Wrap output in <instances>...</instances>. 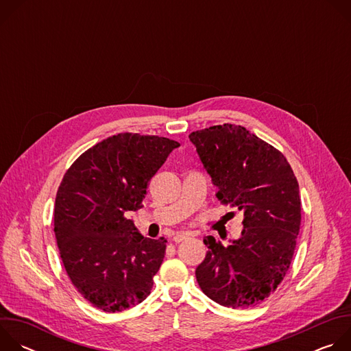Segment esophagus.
Wrapping results in <instances>:
<instances>
[{
	"mask_svg": "<svg viewBox=\"0 0 351 351\" xmlns=\"http://www.w3.org/2000/svg\"><path fill=\"white\" fill-rule=\"evenodd\" d=\"M186 239H189V234H187V233H178V234L173 236V241H175V243H180V241H183V240H186Z\"/></svg>",
	"mask_w": 351,
	"mask_h": 351,
	"instance_id": "1",
	"label": "esophagus"
}]
</instances>
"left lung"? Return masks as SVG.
<instances>
[{
    "mask_svg": "<svg viewBox=\"0 0 351 351\" xmlns=\"http://www.w3.org/2000/svg\"><path fill=\"white\" fill-rule=\"evenodd\" d=\"M217 198L243 213L239 239L222 245L204 239L208 252L197 282L215 303L252 307L283 280L302 222L298 183L285 156L243 126H211L189 134Z\"/></svg>",
    "mask_w": 351,
    "mask_h": 351,
    "instance_id": "1",
    "label": "left lung"
}]
</instances>
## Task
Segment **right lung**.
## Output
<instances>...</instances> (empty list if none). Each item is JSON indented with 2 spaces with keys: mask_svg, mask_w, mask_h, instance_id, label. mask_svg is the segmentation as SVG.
I'll return each mask as SVG.
<instances>
[{
  "mask_svg": "<svg viewBox=\"0 0 351 351\" xmlns=\"http://www.w3.org/2000/svg\"><path fill=\"white\" fill-rule=\"evenodd\" d=\"M179 145L119 133L88 148L66 171L56 197V239L68 276L94 307L121 313L152 291L167 240L141 236L126 214L143 207L149 179Z\"/></svg>",
  "mask_w": 351,
  "mask_h": 351,
  "instance_id": "1",
  "label": "right lung"
}]
</instances>
